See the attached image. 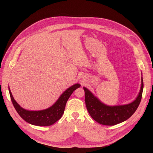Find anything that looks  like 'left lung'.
<instances>
[{
    "mask_svg": "<svg viewBox=\"0 0 153 153\" xmlns=\"http://www.w3.org/2000/svg\"><path fill=\"white\" fill-rule=\"evenodd\" d=\"M83 88L85 91L86 107L91 117L101 124L114 126L125 121L135 113L142 99L143 83L142 76L140 92L131 103L115 106L104 104L86 87Z\"/></svg>",
    "mask_w": 153,
    "mask_h": 153,
    "instance_id": "obj_1",
    "label": "left lung"
}]
</instances>
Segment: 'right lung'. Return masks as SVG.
<instances>
[{
  "mask_svg": "<svg viewBox=\"0 0 153 153\" xmlns=\"http://www.w3.org/2000/svg\"><path fill=\"white\" fill-rule=\"evenodd\" d=\"M80 87V84H75L69 87L60 96L59 99L50 107L41 110H28L23 108L14 99L9 87V92L14 107L20 116L28 123L39 126H47L53 124L61 118L68 100L73 91Z\"/></svg>",
  "mask_w": 153,
  "mask_h": 153,
  "instance_id": "right-lung-1",
  "label": "right lung"
}]
</instances>
